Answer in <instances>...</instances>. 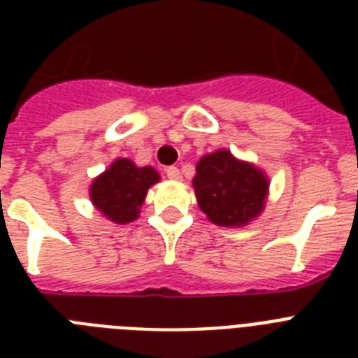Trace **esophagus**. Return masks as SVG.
Masks as SVG:
<instances>
[{
	"instance_id": "obj_1",
	"label": "esophagus",
	"mask_w": 358,
	"mask_h": 358,
	"mask_svg": "<svg viewBox=\"0 0 358 358\" xmlns=\"http://www.w3.org/2000/svg\"><path fill=\"white\" fill-rule=\"evenodd\" d=\"M165 173H167V178L182 180V173H180L178 167H167L165 169Z\"/></svg>"
}]
</instances>
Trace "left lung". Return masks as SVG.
Listing matches in <instances>:
<instances>
[{"instance_id":"1","label":"left lung","mask_w":358,"mask_h":358,"mask_svg":"<svg viewBox=\"0 0 358 358\" xmlns=\"http://www.w3.org/2000/svg\"><path fill=\"white\" fill-rule=\"evenodd\" d=\"M193 185L201 210L219 227H243L264 210L267 178L229 150L202 157Z\"/></svg>"}]
</instances>
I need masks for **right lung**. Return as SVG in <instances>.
Instances as JSON below:
<instances>
[{
	"mask_svg": "<svg viewBox=\"0 0 358 358\" xmlns=\"http://www.w3.org/2000/svg\"><path fill=\"white\" fill-rule=\"evenodd\" d=\"M159 180L152 167H135L129 159H117L91 185V201L115 223L124 224L139 215L146 191Z\"/></svg>",
	"mask_w": 358,
	"mask_h": 358,
	"instance_id": "obj_1",
	"label": "right lung"
}]
</instances>
